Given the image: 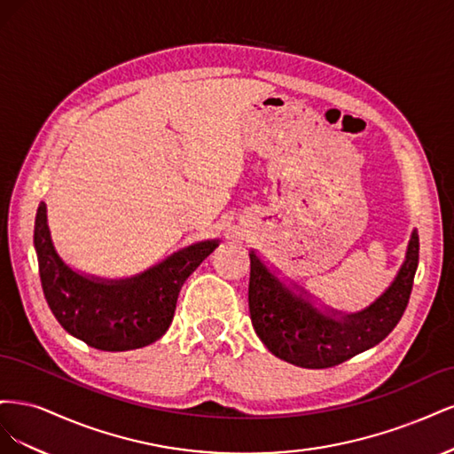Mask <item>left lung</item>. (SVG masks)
<instances>
[{
  "mask_svg": "<svg viewBox=\"0 0 454 454\" xmlns=\"http://www.w3.org/2000/svg\"><path fill=\"white\" fill-rule=\"evenodd\" d=\"M419 265V235H411L394 282L367 309L342 314L318 310L303 287L294 294L252 250L248 303L257 337L277 358L307 369L333 367L387 337L405 312Z\"/></svg>",
  "mask_w": 454,
  "mask_h": 454,
  "instance_id": "8db88e82",
  "label": "left lung"
}]
</instances>
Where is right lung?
<instances>
[{"label": "right lung", "mask_w": 454, "mask_h": 454, "mask_svg": "<svg viewBox=\"0 0 454 454\" xmlns=\"http://www.w3.org/2000/svg\"><path fill=\"white\" fill-rule=\"evenodd\" d=\"M217 244L204 240L132 278L106 280L64 263L51 239L45 202L34 227L41 287L54 318L70 335L107 352L142 348L167 333L184 282Z\"/></svg>", "instance_id": "add662e5"}]
</instances>
